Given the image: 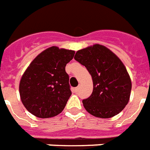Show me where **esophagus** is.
Wrapping results in <instances>:
<instances>
[{
    "mask_svg": "<svg viewBox=\"0 0 150 150\" xmlns=\"http://www.w3.org/2000/svg\"><path fill=\"white\" fill-rule=\"evenodd\" d=\"M78 90H79V87H75V88H73V91L74 93H77Z\"/></svg>",
    "mask_w": 150,
    "mask_h": 150,
    "instance_id": "obj_1",
    "label": "esophagus"
}]
</instances>
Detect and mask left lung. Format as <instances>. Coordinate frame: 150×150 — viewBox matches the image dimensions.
<instances>
[{"instance_id": "obj_1", "label": "left lung", "mask_w": 150, "mask_h": 150, "mask_svg": "<svg viewBox=\"0 0 150 150\" xmlns=\"http://www.w3.org/2000/svg\"><path fill=\"white\" fill-rule=\"evenodd\" d=\"M74 59L86 67L93 79V92L82 100L90 114L111 118L128 104L132 82L126 68L106 47L94 44L76 52Z\"/></svg>"}]
</instances>
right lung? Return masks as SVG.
<instances>
[{"label": "right lung", "instance_id": "add662e5", "mask_svg": "<svg viewBox=\"0 0 150 150\" xmlns=\"http://www.w3.org/2000/svg\"><path fill=\"white\" fill-rule=\"evenodd\" d=\"M75 52L51 47L36 56L22 75L19 85L24 107L39 118L56 116L72 94L65 66Z\"/></svg>", "mask_w": 150, "mask_h": 150}]
</instances>
